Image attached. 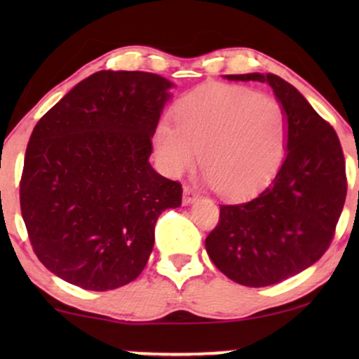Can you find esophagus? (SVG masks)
<instances>
[{
  "label": "esophagus",
  "mask_w": 359,
  "mask_h": 359,
  "mask_svg": "<svg viewBox=\"0 0 359 359\" xmlns=\"http://www.w3.org/2000/svg\"><path fill=\"white\" fill-rule=\"evenodd\" d=\"M198 198H199V196L196 194L193 189L188 188V186H186V188L183 189V204H184V205L194 204L196 201H198Z\"/></svg>",
  "instance_id": "1"
}]
</instances>
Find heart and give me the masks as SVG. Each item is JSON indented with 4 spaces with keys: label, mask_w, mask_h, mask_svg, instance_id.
I'll return each mask as SVG.
<instances>
[{
    "label": "heart",
    "mask_w": 359,
    "mask_h": 359,
    "mask_svg": "<svg viewBox=\"0 0 359 359\" xmlns=\"http://www.w3.org/2000/svg\"><path fill=\"white\" fill-rule=\"evenodd\" d=\"M176 126L155 127L160 168L181 176L199 163L204 181L224 196L253 193L276 173L286 149L283 107L243 86H205L184 96L175 109Z\"/></svg>",
    "instance_id": "1"
}]
</instances>
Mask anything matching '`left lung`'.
I'll use <instances>...</instances> for the list:
<instances>
[{
  "label": "left lung",
  "mask_w": 359,
  "mask_h": 359,
  "mask_svg": "<svg viewBox=\"0 0 359 359\" xmlns=\"http://www.w3.org/2000/svg\"><path fill=\"white\" fill-rule=\"evenodd\" d=\"M224 78L273 88L286 116V154L263 191L220 205L219 224L205 238V250L232 281L271 286L312 266L327 252L346 198L345 158L333 127L281 76L245 73Z\"/></svg>",
  "instance_id": "left-lung-1"
}]
</instances>
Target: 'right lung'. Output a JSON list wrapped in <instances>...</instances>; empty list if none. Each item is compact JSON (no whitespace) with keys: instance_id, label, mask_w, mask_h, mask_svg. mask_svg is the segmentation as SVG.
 Instances as JSON below:
<instances>
[{"instance_id":"1","label":"right lung","mask_w":359,"mask_h":359,"mask_svg":"<svg viewBox=\"0 0 359 359\" xmlns=\"http://www.w3.org/2000/svg\"><path fill=\"white\" fill-rule=\"evenodd\" d=\"M173 86L155 73L96 72L34 127L21 212L37 258L63 281L88 291L134 281L158 215L181 205V184L149 161Z\"/></svg>"}]
</instances>
